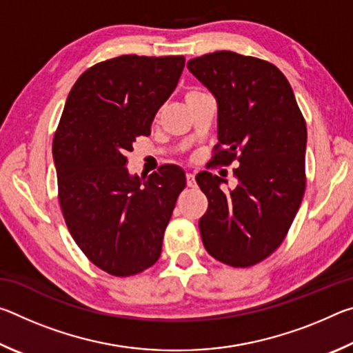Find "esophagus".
<instances>
[{
	"mask_svg": "<svg viewBox=\"0 0 353 353\" xmlns=\"http://www.w3.org/2000/svg\"><path fill=\"white\" fill-rule=\"evenodd\" d=\"M187 185L188 187H194V174H191V172L187 174Z\"/></svg>",
	"mask_w": 353,
	"mask_h": 353,
	"instance_id": "obj_1",
	"label": "esophagus"
}]
</instances>
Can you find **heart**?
Segmentation results:
<instances>
[{
	"label": "heart",
	"mask_w": 353,
	"mask_h": 353,
	"mask_svg": "<svg viewBox=\"0 0 353 353\" xmlns=\"http://www.w3.org/2000/svg\"><path fill=\"white\" fill-rule=\"evenodd\" d=\"M204 92H201V90H190L188 93H187V97H185V99H190V98H193V97H198V94H202Z\"/></svg>",
	"instance_id": "b5f03b06"
}]
</instances>
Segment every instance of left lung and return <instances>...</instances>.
<instances>
[{"mask_svg": "<svg viewBox=\"0 0 353 353\" xmlns=\"http://www.w3.org/2000/svg\"><path fill=\"white\" fill-rule=\"evenodd\" d=\"M187 67L218 104L213 162H240L234 170L238 185L229 191L223 190V177L208 171L196 176L208 199L199 219L202 243L225 265L252 266L282 244L301 207L305 119L288 79L270 62L216 51L191 59Z\"/></svg>", "mask_w": 353, "mask_h": 353, "instance_id": "1", "label": "left lung"}]
</instances>
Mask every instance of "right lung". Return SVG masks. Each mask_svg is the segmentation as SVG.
<instances>
[{"label":"right lung","instance_id":"1","mask_svg":"<svg viewBox=\"0 0 353 353\" xmlns=\"http://www.w3.org/2000/svg\"><path fill=\"white\" fill-rule=\"evenodd\" d=\"M183 67V56H119L82 73L65 103L52 140L59 202L77 246L112 276H134L159 260L187 185L176 165L146 179L126 168L132 143L151 134Z\"/></svg>","mask_w":353,"mask_h":353}]
</instances>
